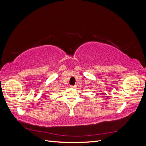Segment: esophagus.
<instances>
[{"mask_svg":"<svg viewBox=\"0 0 146 146\" xmlns=\"http://www.w3.org/2000/svg\"><path fill=\"white\" fill-rule=\"evenodd\" d=\"M70 87H71V88H76V85H74V86H70Z\"/></svg>","mask_w":146,"mask_h":146,"instance_id":"34e87169","label":"esophagus"}]
</instances>
